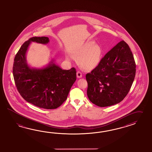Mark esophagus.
Here are the masks:
<instances>
[{"label": "esophagus", "mask_w": 152, "mask_h": 152, "mask_svg": "<svg viewBox=\"0 0 152 152\" xmlns=\"http://www.w3.org/2000/svg\"><path fill=\"white\" fill-rule=\"evenodd\" d=\"M77 78H81L82 77V73L80 71H77Z\"/></svg>", "instance_id": "34e87169"}]
</instances>
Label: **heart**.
I'll use <instances>...</instances> for the list:
<instances>
[{"mask_svg":"<svg viewBox=\"0 0 152 152\" xmlns=\"http://www.w3.org/2000/svg\"><path fill=\"white\" fill-rule=\"evenodd\" d=\"M101 55V50L99 45L94 41L85 43L77 50L76 55L78 59V64L85 70H92L99 65Z\"/></svg>","mask_w":152,"mask_h":152,"instance_id":"heart-1","label":"heart"}]
</instances>
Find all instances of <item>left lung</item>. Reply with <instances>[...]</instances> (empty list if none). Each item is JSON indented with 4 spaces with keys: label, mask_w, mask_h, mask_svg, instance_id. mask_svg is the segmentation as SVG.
I'll return each instance as SVG.
<instances>
[{
    "label": "left lung",
    "mask_w": 152,
    "mask_h": 152,
    "mask_svg": "<svg viewBox=\"0 0 152 152\" xmlns=\"http://www.w3.org/2000/svg\"><path fill=\"white\" fill-rule=\"evenodd\" d=\"M135 61L125 41H120L107 53L99 65L86 75L87 94L99 107L121 102L130 90L135 75Z\"/></svg>",
    "instance_id": "1"
}]
</instances>
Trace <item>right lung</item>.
Instances as JSON below:
<instances>
[{"mask_svg":"<svg viewBox=\"0 0 152 152\" xmlns=\"http://www.w3.org/2000/svg\"><path fill=\"white\" fill-rule=\"evenodd\" d=\"M49 37H33L25 41L14 58L12 73L21 97L28 102L44 109H55L67 97L76 80V69L62 70L53 58L41 68L29 65L26 53L31 42L48 44Z\"/></svg>","mask_w":152,"mask_h":152,"instance_id":"obj_1","label":"right lung"}]
</instances>
